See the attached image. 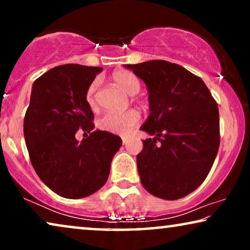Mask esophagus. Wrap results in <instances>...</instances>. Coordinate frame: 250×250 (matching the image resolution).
<instances>
[{
  "instance_id": "esophagus-1",
  "label": "esophagus",
  "mask_w": 250,
  "mask_h": 250,
  "mask_svg": "<svg viewBox=\"0 0 250 250\" xmlns=\"http://www.w3.org/2000/svg\"><path fill=\"white\" fill-rule=\"evenodd\" d=\"M122 140H123V145H124V146H126L128 143V138H125V136H123Z\"/></svg>"
}]
</instances>
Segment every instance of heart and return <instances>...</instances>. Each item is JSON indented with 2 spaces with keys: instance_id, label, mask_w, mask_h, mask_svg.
I'll return each instance as SVG.
<instances>
[{
  "instance_id": "1",
  "label": "heart",
  "mask_w": 250,
  "mask_h": 250,
  "mask_svg": "<svg viewBox=\"0 0 250 250\" xmlns=\"http://www.w3.org/2000/svg\"><path fill=\"white\" fill-rule=\"evenodd\" d=\"M112 81L121 87L123 91L129 95H135L140 91V82L134 75L126 70H118L112 74ZM99 87V81H93L86 91V101L91 107H95V92ZM140 116L139 111L129 109L124 112L109 111L102 116L98 121L99 128L102 131L118 134H128L131 129L139 124Z\"/></svg>"
}]
</instances>
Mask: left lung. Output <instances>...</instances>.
<instances>
[{
  "instance_id": "obj_1",
  "label": "left lung",
  "mask_w": 250,
  "mask_h": 250,
  "mask_svg": "<svg viewBox=\"0 0 250 250\" xmlns=\"http://www.w3.org/2000/svg\"><path fill=\"white\" fill-rule=\"evenodd\" d=\"M145 82L150 114L141 126L153 139L136 156L140 180L155 197L176 200L204 182L220 146L216 101L200 77L165 60L125 64Z\"/></svg>"
}]
</instances>
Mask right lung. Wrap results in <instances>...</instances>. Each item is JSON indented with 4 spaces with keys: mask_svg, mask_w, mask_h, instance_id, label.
I'll return each mask as SVG.
<instances>
[{
    "mask_svg": "<svg viewBox=\"0 0 250 250\" xmlns=\"http://www.w3.org/2000/svg\"><path fill=\"white\" fill-rule=\"evenodd\" d=\"M101 67L62 64L33 83L23 119L29 158L42 182L68 199H80L101 189L122 146L112 133L95 131L80 143L78 129L94 128L86 91Z\"/></svg>",
    "mask_w": 250,
    "mask_h": 250,
    "instance_id": "obj_1",
    "label": "right lung"
}]
</instances>
